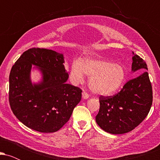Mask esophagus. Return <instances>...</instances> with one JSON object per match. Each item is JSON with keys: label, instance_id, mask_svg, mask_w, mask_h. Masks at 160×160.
Segmentation results:
<instances>
[{"label": "esophagus", "instance_id": "1", "mask_svg": "<svg viewBox=\"0 0 160 160\" xmlns=\"http://www.w3.org/2000/svg\"><path fill=\"white\" fill-rule=\"evenodd\" d=\"M82 98H83V99H87L89 97V95L87 92H83L82 93Z\"/></svg>", "mask_w": 160, "mask_h": 160}]
</instances>
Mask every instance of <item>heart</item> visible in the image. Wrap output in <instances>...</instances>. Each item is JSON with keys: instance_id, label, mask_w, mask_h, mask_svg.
<instances>
[{"instance_id": "1", "label": "heart", "mask_w": 160, "mask_h": 160, "mask_svg": "<svg viewBox=\"0 0 160 160\" xmlns=\"http://www.w3.org/2000/svg\"><path fill=\"white\" fill-rule=\"evenodd\" d=\"M85 74L89 77V86L95 94L109 96L117 92L126 81L123 66L104 59L86 58L74 62L71 79L75 84L83 81Z\"/></svg>"}]
</instances>
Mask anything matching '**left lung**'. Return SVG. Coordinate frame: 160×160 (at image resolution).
<instances>
[{
    "label": "left lung",
    "instance_id": "obj_1",
    "mask_svg": "<svg viewBox=\"0 0 160 160\" xmlns=\"http://www.w3.org/2000/svg\"><path fill=\"white\" fill-rule=\"evenodd\" d=\"M134 55V52H132ZM148 70L146 62L138 55L132 56V71ZM97 124L111 134L127 133L146 118L153 102V91L147 71L132 79L113 96L99 97Z\"/></svg>",
    "mask_w": 160,
    "mask_h": 160
}]
</instances>
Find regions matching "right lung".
Segmentation results:
<instances>
[{"label":"right lung","mask_w":160,"mask_h":160,"mask_svg":"<svg viewBox=\"0 0 160 160\" xmlns=\"http://www.w3.org/2000/svg\"><path fill=\"white\" fill-rule=\"evenodd\" d=\"M63 54L51 49L32 48L15 62L9 78V102L13 114L27 127L40 132H55L68 121L81 100L82 90L67 83L69 74ZM32 65L42 80L33 84Z\"/></svg>","instance_id":"right-lung-1"}]
</instances>
